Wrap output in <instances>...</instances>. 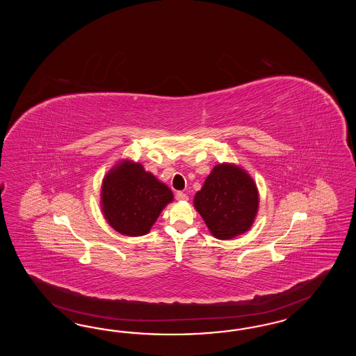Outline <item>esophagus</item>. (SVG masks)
I'll use <instances>...</instances> for the list:
<instances>
[{"label":"esophagus","mask_w":356,"mask_h":356,"mask_svg":"<svg viewBox=\"0 0 356 356\" xmlns=\"http://www.w3.org/2000/svg\"><path fill=\"white\" fill-rule=\"evenodd\" d=\"M176 200H177V201H188V195L183 193V192H177V193H176Z\"/></svg>","instance_id":"obj_1"}]
</instances>
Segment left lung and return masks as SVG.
Listing matches in <instances>:
<instances>
[{
  "mask_svg": "<svg viewBox=\"0 0 356 356\" xmlns=\"http://www.w3.org/2000/svg\"><path fill=\"white\" fill-rule=\"evenodd\" d=\"M193 202L213 236L228 240L253 225L259 211V191L243 168L223 163L206 177Z\"/></svg>",
  "mask_w": 356,
  "mask_h": 356,
  "instance_id": "8db88e82",
  "label": "left lung"
}]
</instances>
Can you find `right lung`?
I'll return each instance as SVG.
<instances>
[{
  "label": "right lung",
  "instance_id": "add662e5",
  "mask_svg": "<svg viewBox=\"0 0 356 356\" xmlns=\"http://www.w3.org/2000/svg\"><path fill=\"white\" fill-rule=\"evenodd\" d=\"M172 200V191L140 163L122 161L103 179V214L109 226L122 235H146Z\"/></svg>",
  "mask_w": 356,
  "mask_h": 356
}]
</instances>
